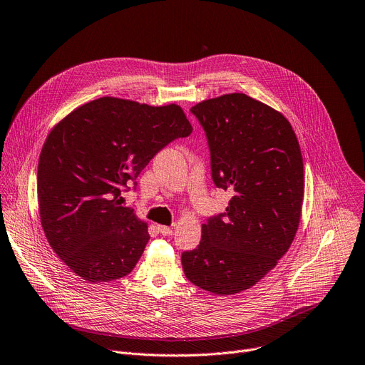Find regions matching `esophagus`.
<instances>
[{
	"label": "esophagus",
	"instance_id": "34e87169",
	"mask_svg": "<svg viewBox=\"0 0 365 365\" xmlns=\"http://www.w3.org/2000/svg\"><path fill=\"white\" fill-rule=\"evenodd\" d=\"M158 231L163 236H172L173 235V230L168 225H158Z\"/></svg>",
	"mask_w": 365,
	"mask_h": 365
}]
</instances>
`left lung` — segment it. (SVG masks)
<instances>
[{
	"label": "left lung",
	"mask_w": 365,
	"mask_h": 365,
	"mask_svg": "<svg viewBox=\"0 0 365 365\" xmlns=\"http://www.w3.org/2000/svg\"><path fill=\"white\" fill-rule=\"evenodd\" d=\"M190 112L205 130L215 186L233 196L224 214L202 224L182 267L196 287L237 294L274 269L295 237L304 197L300 144L282 113L243 93L208 98Z\"/></svg>",
	"instance_id": "1"
}]
</instances>
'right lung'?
<instances>
[{"label": "right lung", "mask_w": 365, "mask_h": 365, "mask_svg": "<svg viewBox=\"0 0 365 365\" xmlns=\"http://www.w3.org/2000/svg\"><path fill=\"white\" fill-rule=\"evenodd\" d=\"M192 125L175 103L150 106L118 97L88 102L53 126L38 165L45 236L67 267L88 282H109L135 268L148 225L122 207L150 160Z\"/></svg>", "instance_id": "add662e5"}]
</instances>
